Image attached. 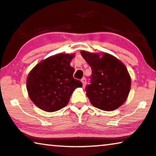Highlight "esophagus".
Here are the masks:
<instances>
[{
	"label": "esophagus",
	"mask_w": 156,
	"mask_h": 156,
	"mask_svg": "<svg viewBox=\"0 0 156 156\" xmlns=\"http://www.w3.org/2000/svg\"><path fill=\"white\" fill-rule=\"evenodd\" d=\"M81 82H82L83 86L85 87V85H86V79H85V78H83L81 79Z\"/></svg>",
	"instance_id": "obj_1"
}]
</instances>
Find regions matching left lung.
Wrapping results in <instances>:
<instances>
[{
	"label": "left lung",
	"mask_w": 156,
	"mask_h": 156,
	"mask_svg": "<svg viewBox=\"0 0 156 156\" xmlns=\"http://www.w3.org/2000/svg\"><path fill=\"white\" fill-rule=\"evenodd\" d=\"M80 54L92 69L90 84L86 95L96 108L113 111L124 104L131 88V77L121 61L107 53L81 51Z\"/></svg>",
	"instance_id": "left-lung-1"
}]
</instances>
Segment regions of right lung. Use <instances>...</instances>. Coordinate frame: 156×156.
Returning a JSON list of instances; mask_svg holds the SVG:
<instances>
[{
	"label": "right lung",
	"instance_id": "right-lung-1",
	"mask_svg": "<svg viewBox=\"0 0 156 156\" xmlns=\"http://www.w3.org/2000/svg\"><path fill=\"white\" fill-rule=\"evenodd\" d=\"M75 54H58L40 61L27 78V90L34 104L48 112H56L68 105L77 87L83 86L73 78L70 65Z\"/></svg>",
	"mask_w": 156,
	"mask_h": 156
}]
</instances>
